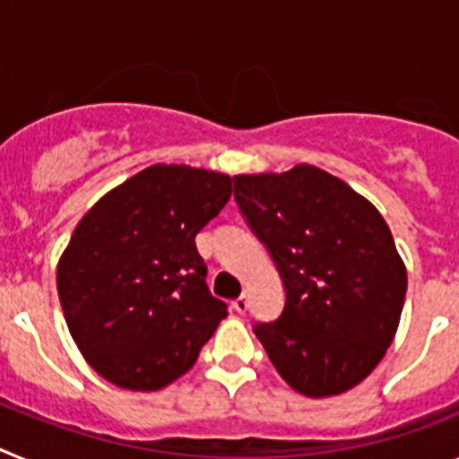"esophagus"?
I'll return each instance as SVG.
<instances>
[{"instance_id":"esophagus-1","label":"esophagus","mask_w":459,"mask_h":459,"mask_svg":"<svg viewBox=\"0 0 459 459\" xmlns=\"http://www.w3.org/2000/svg\"><path fill=\"white\" fill-rule=\"evenodd\" d=\"M232 307L238 312V315H243V312L248 310V299H246V296L241 294V296H238V299H234Z\"/></svg>"}]
</instances>
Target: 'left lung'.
<instances>
[{
	"instance_id": "8db88e82",
	"label": "left lung",
	"mask_w": 459,
	"mask_h": 459,
	"mask_svg": "<svg viewBox=\"0 0 459 459\" xmlns=\"http://www.w3.org/2000/svg\"><path fill=\"white\" fill-rule=\"evenodd\" d=\"M243 221L285 285V307L253 326L280 377L307 397L350 391L397 331L407 269L379 211L312 165L234 177Z\"/></svg>"
}]
</instances>
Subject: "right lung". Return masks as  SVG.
I'll return each mask as SVG.
<instances>
[{
    "label": "right lung",
    "mask_w": 459,
    "mask_h": 459,
    "mask_svg": "<svg viewBox=\"0 0 459 459\" xmlns=\"http://www.w3.org/2000/svg\"><path fill=\"white\" fill-rule=\"evenodd\" d=\"M230 195L227 174L153 165L78 222L56 290L73 340L100 377L158 391L193 368L227 315L206 287L195 237Z\"/></svg>",
    "instance_id": "add662e5"
}]
</instances>
